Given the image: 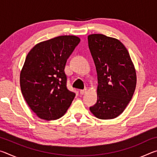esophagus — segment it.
<instances>
[{
    "mask_svg": "<svg viewBox=\"0 0 157 157\" xmlns=\"http://www.w3.org/2000/svg\"><path fill=\"white\" fill-rule=\"evenodd\" d=\"M88 91V89H83V90H80V94H82V95H84V94H86V93Z\"/></svg>",
    "mask_w": 157,
    "mask_h": 157,
    "instance_id": "1",
    "label": "esophagus"
}]
</instances>
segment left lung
Here are the masks:
<instances>
[{"label":"left lung","mask_w":157,"mask_h":157,"mask_svg":"<svg viewBox=\"0 0 157 157\" xmlns=\"http://www.w3.org/2000/svg\"><path fill=\"white\" fill-rule=\"evenodd\" d=\"M89 48L98 75L97 102L90 111L102 120L123 112L136 89V69L125 46L102 34L88 36Z\"/></svg>","instance_id":"8db88e82"}]
</instances>
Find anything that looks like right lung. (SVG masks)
<instances>
[{"mask_svg":"<svg viewBox=\"0 0 157 157\" xmlns=\"http://www.w3.org/2000/svg\"><path fill=\"white\" fill-rule=\"evenodd\" d=\"M80 41L74 35L59 36L36 44L28 52L20 73L22 94L39 118L62 117L75 94L66 86V61Z\"/></svg>","mask_w":157,"mask_h":157,"instance_id":"obj_1","label":"right lung"}]
</instances>
